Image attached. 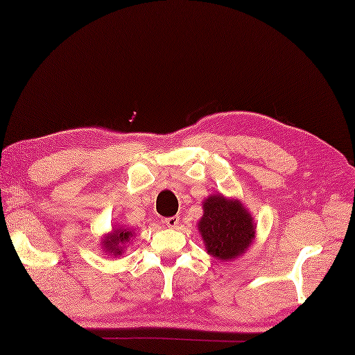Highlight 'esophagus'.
I'll return each instance as SVG.
<instances>
[{"label": "esophagus", "mask_w": 355, "mask_h": 355, "mask_svg": "<svg viewBox=\"0 0 355 355\" xmlns=\"http://www.w3.org/2000/svg\"><path fill=\"white\" fill-rule=\"evenodd\" d=\"M164 223H166V225H168V227L177 229L178 224H180V216H169V218H166Z\"/></svg>", "instance_id": "34e87169"}]
</instances>
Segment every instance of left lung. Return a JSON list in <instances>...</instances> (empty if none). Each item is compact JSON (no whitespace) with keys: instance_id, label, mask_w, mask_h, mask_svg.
I'll return each mask as SVG.
<instances>
[{"instance_id":"obj_1","label":"left lung","mask_w":355,"mask_h":355,"mask_svg":"<svg viewBox=\"0 0 355 355\" xmlns=\"http://www.w3.org/2000/svg\"><path fill=\"white\" fill-rule=\"evenodd\" d=\"M198 232L206 252L218 261H232L243 256L256 236L252 214L238 198L214 193L202 201Z\"/></svg>"}]
</instances>
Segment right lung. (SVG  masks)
<instances>
[{"label":"right lung","instance_id":"1","mask_svg":"<svg viewBox=\"0 0 355 355\" xmlns=\"http://www.w3.org/2000/svg\"><path fill=\"white\" fill-rule=\"evenodd\" d=\"M134 236V229L125 227L123 224L114 225L111 232L105 233L101 238V247L102 252L108 256H122L126 250L128 244L131 243Z\"/></svg>","mask_w":355,"mask_h":355}]
</instances>
